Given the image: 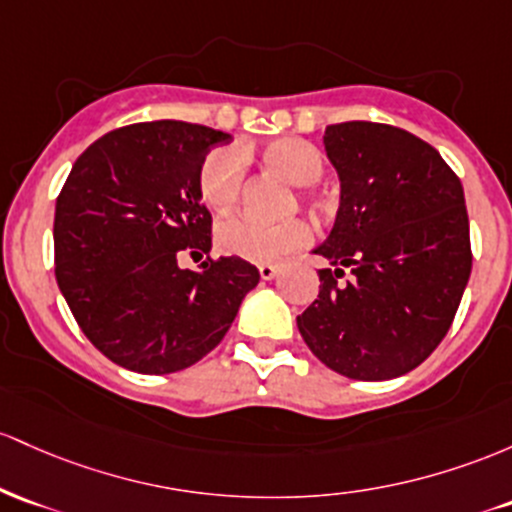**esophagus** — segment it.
<instances>
[{
  "label": "esophagus",
  "instance_id": "34e87169",
  "mask_svg": "<svg viewBox=\"0 0 512 512\" xmlns=\"http://www.w3.org/2000/svg\"><path fill=\"white\" fill-rule=\"evenodd\" d=\"M278 263H261L258 266V275H261V280H271L275 278V273H278Z\"/></svg>",
  "mask_w": 512,
  "mask_h": 512
}]
</instances>
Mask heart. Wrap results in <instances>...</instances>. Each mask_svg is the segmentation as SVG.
Masks as SVG:
<instances>
[{"instance_id":"obj_1","label":"heart","mask_w":512,"mask_h":512,"mask_svg":"<svg viewBox=\"0 0 512 512\" xmlns=\"http://www.w3.org/2000/svg\"><path fill=\"white\" fill-rule=\"evenodd\" d=\"M263 164L278 171L295 186H312L324 174V154L302 137H275L261 147ZM244 186V159L239 149H210L198 166V195L212 210H225L239 198ZM309 198V195H304ZM312 239V229L302 217L263 222L251 215H232L217 222L215 244L225 256L251 263H271L302 249Z\"/></svg>"}]
</instances>
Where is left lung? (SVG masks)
<instances>
[{"instance_id":"8db88e82","label":"left lung","mask_w":512,"mask_h":512,"mask_svg":"<svg viewBox=\"0 0 512 512\" xmlns=\"http://www.w3.org/2000/svg\"><path fill=\"white\" fill-rule=\"evenodd\" d=\"M341 179V208L314 249L319 297L297 317L304 343L338 375H406L450 331L472 273L459 176L438 149L384 123L350 120L324 132ZM350 267L354 278L337 280Z\"/></svg>"}]
</instances>
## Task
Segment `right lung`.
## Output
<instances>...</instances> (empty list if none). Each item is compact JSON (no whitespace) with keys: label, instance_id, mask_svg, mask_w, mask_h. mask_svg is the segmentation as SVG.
Wrapping results in <instances>:
<instances>
[{"label":"right lung","instance_id":"obj_1","mask_svg":"<svg viewBox=\"0 0 512 512\" xmlns=\"http://www.w3.org/2000/svg\"><path fill=\"white\" fill-rule=\"evenodd\" d=\"M227 132L183 120L111 130L74 162L55 203V278L84 336L142 375L186 370L225 338L256 266L210 254L198 166Z\"/></svg>","mask_w":512,"mask_h":512}]
</instances>
